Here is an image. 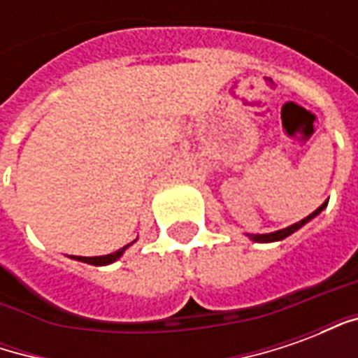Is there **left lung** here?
Listing matches in <instances>:
<instances>
[{
    "instance_id": "left-lung-1",
    "label": "left lung",
    "mask_w": 358,
    "mask_h": 358,
    "mask_svg": "<svg viewBox=\"0 0 358 358\" xmlns=\"http://www.w3.org/2000/svg\"><path fill=\"white\" fill-rule=\"evenodd\" d=\"M324 207H326V203H322V205H320V207H318V209H316L315 213H310V215H308L307 218H303V220H299V222H295V224L287 226V228H284V230H278V232H272V234H251V240H255V241H278V240H284V238H287L289 234H293V232H295V230H299L301 226L305 224V222H308L310 218L316 217V215H318V213H320V210H322Z\"/></svg>"
}]
</instances>
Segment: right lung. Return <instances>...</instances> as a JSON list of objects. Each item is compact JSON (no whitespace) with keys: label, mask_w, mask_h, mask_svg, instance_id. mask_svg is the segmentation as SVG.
Here are the masks:
<instances>
[{"label":"right lung","mask_w":358,"mask_h":358,"mask_svg":"<svg viewBox=\"0 0 358 358\" xmlns=\"http://www.w3.org/2000/svg\"><path fill=\"white\" fill-rule=\"evenodd\" d=\"M128 245H124L122 249H118L115 253H110V255H103V257H74L76 261H82V263H88V264H95V266H103V264H109V263H115L118 257L124 253V249Z\"/></svg>","instance_id":"right-lung-1"}]
</instances>
